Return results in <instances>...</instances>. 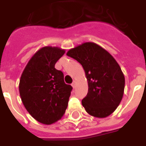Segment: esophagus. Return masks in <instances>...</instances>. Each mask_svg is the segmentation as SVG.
Here are the masks:
<instances>
[{"instance_id":"obj_1","label":"esophagus","mask_w":146,"mask_h":146,"mask_svg":"<svg viewBox=\"0 0 146 146\" xmlns=\"http://www.w3.org/2000/svg\"><path fill=\"white\" fill-rule=\"evenodd\" d=\"M76 81H73V82L72 83V87H73V88H76Z\"/></svg>"}]
</instances>
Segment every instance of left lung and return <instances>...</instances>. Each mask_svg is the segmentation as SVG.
<instances>
[{
    "mask_svg": "<svg viewBox=\"0 0 146 146\" xmlns=\"http://www.w3.org/2000/svg\"><path fill=\"white\" fill-rule=\"evenodd\" d=\"M67 55L82 65L88 92L82 105L90 115L104 118L113 113L122 100L125 78L119 64L104 48L86 42L72 48Z\"/></svg>",
    "mask_w": 146,
    "mask_h": 146,
    "instance_id": "1",
    "label": "left lung"
}]
</instances>
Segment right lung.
Masks as SVG:
<instances>
[{
	"instance_id": "right-lung-1",
	"label": "right lung",
	"mask_w": 146,
	"mask_h": 146,
	"mask_svg": "<svg viewBox=\"0 0 146 146\" xmlns=\"http://www.w3.org/2000/svg\"><path fill=\"white\" fill-rule=\"evenodd\" d=\"M65 53L57 47H44L28 62L21 76L19 94L24 106L38 122L51 124L66 112L72 86L54 65Z\"/></svg>"
}]
</instances>
